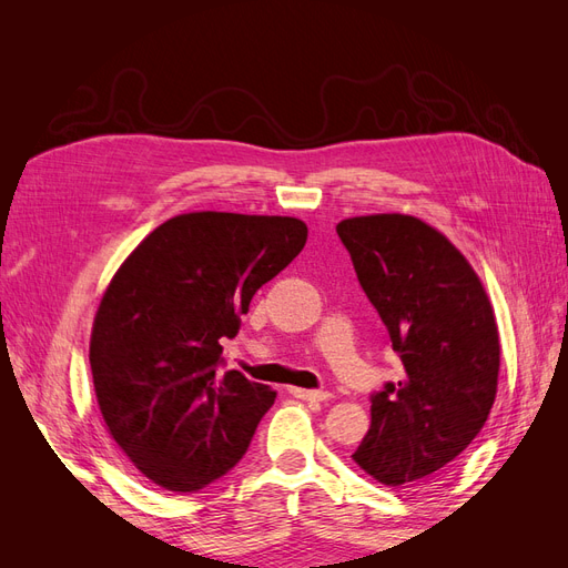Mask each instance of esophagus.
Wrapping results in <instances>:
<instances>
[{"instance_id": "obj_1", "label": "esophagus", "mask_w": 568, "mask_h": 568, "mask_svg": "<svg viewBox=\"0 0 568 568\" xmlns=\"http://www.w3.org/2000/svg\"><path fill=\"white\" fill-rule=\"evenodd\" d=\"M288 393L294 395V398H301V400H311V403H324L332 398V393L326 390H307V388H288Z\"/></svg>"}]
</instances>
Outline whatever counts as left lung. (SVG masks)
Returning a JSON list of instances; mask_svg holds the SVG:
<instances>
[{"label": "left lung", "mask_w": 568, "mask_h": 568, "mask_svg": "<svg viewBox=\"0 0 568 568\" xmlns=\"http://www.w3.org/2000/svg\"><path fill=\"white\" fill-rule=\"evenodd\" d=\"M336 232L403 359L400 382L372 395L353 459L384 486H415L467 450L490 415L500 374L493 305L467 257L415 215L348 217Z\"/></svg>", "instance_id": "8db88e82"}]
</instances>
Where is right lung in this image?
Here are the masks:
<instances>
[{"mask_svg":"<svg viewBox=\"0 0 568 568\" xmlns=\"http://www.w3.org/2000/svg\"><path fill=\"white\" fill-rule=\"evenodd\" d=\"M305 239L298 217L184 213L113 274L92 324V382L111 438L151 484L199 493L248 450L277 393L220 374V338L236 336Z\"/></svg>","mask_w":568,"mask_h":568,"instance_id":"1","label":"right lung"}]
</instances>
